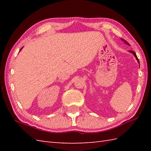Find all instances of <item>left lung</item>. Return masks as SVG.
I'll return each mask as SVG.
<instances>
[{"mask_svg": "<svg viewBox=\"0 0 151 151\" xmlns=\"http://www.w3.org/2000/svg\"><path fill=\"white\" fill-rule=\"evenodd\" d=\"M121 40L122 41H123V42L125 43V44H127V45H129V43H128L127 42V41H126V40H123V39H121ZM129 52H130V53H132V54H133V55L134 56H135V58H136V60H137V62H138L139 63V60H138V58H137V56H136V54L135 53V52H134V51H132V50H130L129 51Z\"/></svg>", "mask_w": 151, "mask_h": 151, "instance_id": "left-lung-1", "label": "left lung"}]
</instances>
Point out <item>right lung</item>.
Returning a JSON list of instances; mask_svg holds the SVG:
<instances>
[{
  "mask_svg": "<svg viewBox=\"0 0 151 151\" xmlns=\"http://www.w3.org/2000/svg\"><path fill=\"white\" fill-rule=\"evenodd\" d=\"M22 48H23V47H22V48H21V50H20V51H21V50H22Z\"/></svg>",
  "mask_w": 151,
  "mask_h": 151,
  "instance_id": "add662e5",
  "label": "right lung"
}]
</instances>
